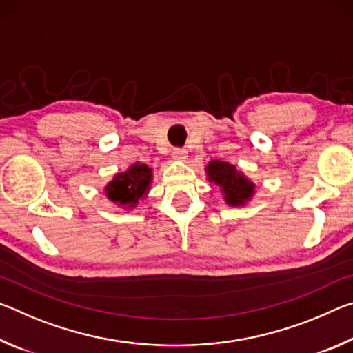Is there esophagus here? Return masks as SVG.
<instances>
[{"label":"esophagus","instance_id":"obj_1","mask_svg":"<svg viewBox=\"0 0 353 353\" xmlns=\"http://www.w3.org/2000/svg\"><path fill=\"white\" fill-rule=\"evenodd\" d=\"M171 157L177 160V162H185L188 155H187V151H185V149H174V151H172V154H171Z\"/></svg>","mask_w":353,"mask_h":353}]
</instances>
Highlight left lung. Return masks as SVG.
Here are the masks:
<instances>
[{
  "label": "left lung",
  "instance_id": "obj_1",
  "mask_svg": "<svg viewBox=\"0 0 353 353\" xmlns=\"http://www.w3.org/2000/svg\"><path fill=\"white\" fill-rule=\"evenodd\" d=\"M205 176L208 182L218 185L229 207H246L255 196V183L235 165L224 160L208 162Z\"/></svg>",
  "mask_w": 353,
  "mask_h": 353
}]
</instances>
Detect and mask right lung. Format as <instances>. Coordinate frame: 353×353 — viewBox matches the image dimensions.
Masks as SVG:
<instances>
[{"label": "right lung", "mask_w": 353, "mask_h": 353, "mask_svg": "<svg viewBox=\"0 0 353 353\" xmlns=\"http://www.w3.org/2000/svg\"><path fill=\"white\" fill-rule=\"evenodd\" d=\"M152 168L146 163L135 162L126 171L117 172L104 187L105 198L117 208L132 210L139 202L146 199L152 185Z\"/></svg>", "instance_id": "right-lung-1"}]
</instances>
